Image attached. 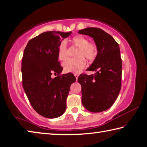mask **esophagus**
Masks as SVG:
<instances>
[{
  "label": "esophagus",
  "mask_w": 147,
  "mask_h": 147,
  "mask_svg": "<svg viewBox=\"0 0 147 147\" xmlns=\"http://www.w3.org/2000/svg\"><path fill=\"white\" fill-rule=\"evenodd\" d=\"M74 76H75V77H76V79L77 80H78V77H79V75L78 74H74Z\"/></svg>",
  "instance_id": "34e87169"
}]
</instances>
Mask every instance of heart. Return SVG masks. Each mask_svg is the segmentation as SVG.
<instances>
[{
	"label": "heart",
	"instance_id": "b5f03b06",
	"mask_svg": "<svg viewBox=\"0 0 147 147\" xmlns=\"http://www.w3.org/2000/svg\"><path fill=\"white\" fill-rule=\"evenodd\" d=\"M71 44L78 47L76 53V58L68 59L65 61L62 66L66 72L79 73L85 66L86 61L83 57L86 59L92 60L97 53V49L94 44L89 43L86 37L82 35H78L72 38ZM68 57V49L66 43L64 41L59 44L58 47V58L61 61H64Z\"/></svg>",
	"mask_w": 147,
	"mask_h": 147
}]
</instances>
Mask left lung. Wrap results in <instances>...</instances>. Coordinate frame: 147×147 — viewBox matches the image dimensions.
<instances>
[{"label":"left lung","instance_id":"8db88e82","mask_svg":"<svg viewBox=\"0 0 147 147\" xmlns=\"http://www.w3.org/2000/svg\"><path fill=\"white\" fill-rule=\"evenodd\" d=\"M78 32L92 38L98 51L94 61L87 69L95 74H81L78 78L82 88V103L90 112H102L112 106L121 88L119 45L111 36L99 28L88 27Z\"/></svg>","mask_w":147,"mask_h":147}]
</instances>
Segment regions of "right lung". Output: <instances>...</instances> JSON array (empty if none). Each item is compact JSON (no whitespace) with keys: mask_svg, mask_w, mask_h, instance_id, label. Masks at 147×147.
<instances>
[{"mask_svg":"<svg viewBox=\"0 0 147 147\" xmlns=\"http://www.w3.org/2000/svg\"><path fill=\"white\" fill-rule=\"evenodd\" d=\"M71 34L43 32L30 40L24 50L21 63L24 90L34 109L45 118L54 119L64 113L69 88L76 80L69 73L51 77L53 73L59 75L62 71L58 61V47Z\"/></svg>","mask_w":147,"mask_h":147,"instance_id":"obj_1","label":"right lung"}]
</instances>
